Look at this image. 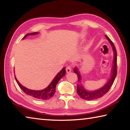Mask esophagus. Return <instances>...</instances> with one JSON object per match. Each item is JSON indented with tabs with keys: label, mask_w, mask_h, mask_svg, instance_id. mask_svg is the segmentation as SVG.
Masks as SVG:
<instances>
[{
	"label": "esophagus",
	"mask_w": 130,
	"mask_h": 130,
	"mask_svg": "<svg viewBox=\"0 0 130 130\" xmlns=\"http://www.w3.org/2000/svg\"><path fill=\"white\" fill-rule=\"evenodd\" d=\"M66 71H67V73H69L70 72H71L72 67H70V66H68V67H67V68H66Z\"/></svg>",
	"instance_id": "34e87169"
}]
</instances>
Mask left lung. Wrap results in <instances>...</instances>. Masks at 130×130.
Returning a JSON list of instances; mask_svg holds the SVG:
<instances>
[{
  "instance_id": "obj_1",
  "label": "left lung",
  "mask_w": 130,
  "mask_h": 130,
  "mask_svg": "<svg viewBox=\"0 0 130 130\" xmlns=\"http://www.w3.org/2000/svg\"><path fill=\"white\" fill-rule=\"evenodd\" d=\"M105 37L111 44L113 52V60L112 62L113 65L111 69V77H110V78L107 81V83L104 86L99 89L94 90V91H88V90H86L84 88L83 85L81 83L80 84H78L77 88V94L80 96V98L84 100H94L103 97L105 93H107L108 91L111 88L114 81H115L116 74H117V53H116L115 46H114L112 42L108 38V37L105 36ZM74 72L77 74L78 82L81 83V76L80 72H79L78 68L77 67L74 68Z\"/></svg>"
}]
</instances>
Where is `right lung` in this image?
Wrapping results in <instances>:
<instances>
[{
	"label": "right lung",
	"instance_id": "right-lung-1",
	"mask_svg": "<svg viewBox=\"0 0 130 130\" xmlns=\"http://www.w3.org/2000/svg\"><path fill=\"white\" fill-rule=\"evenodd\" d=\"M38 32H32V33H29L27 34L26 36L23 37V39H25L26 37L28 36H31V35H36L38 34ZM66 73V70L65 68H63L59 72V73L55 76V77L53 78L50 84L46 88L43 89L42 90H39V91H36V90H31L30 89H28L25 87L23 86L18 81L17 78L15 76V78L16 80V81L18 84L21 88V89L28 95L31 96L33 98L37 99L39 100H48L52 98L53 96L56 92V85L58 84V81L60 80L61 78H62L63 76H65Z\"/></svg>",
	"mask_w": 130,
	"mask_h": 130
}]
</instances>
